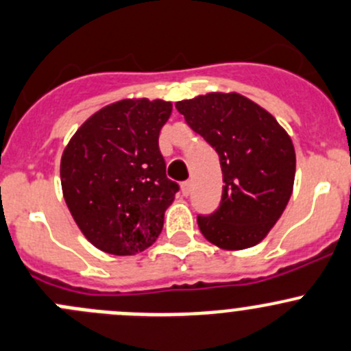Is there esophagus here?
<instances>
[{"label": "esophagus", "instance_id": "1", "mask_svg": "<svg viewBox=\"0 0 351 351\" xmlns=\"http://www.w3.org/2000/svg\"><path fill=\"white\" fill-rule=\"evenodd\" d=\"M180 191H182L184 196H189V194H191V182H189V180H186V182L180 184Z\"/></svg>", "mask_w": 351, "mask_h": 351}]
</instances>
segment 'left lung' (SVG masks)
Listing matches in <instances>:
<instances>
[{
    "label": "left lung",
    "instance_id": "left-lung-1",
    "mask_svg": "<svg viewBox=\"0 0 351 351\" xmlns=\"http://www.w3.org/2000/svg\"><path fill=\"white\" fill-rule=\"evenodd\" d=\"M176 107L220 157L221 201L213 215L197 217L201 234L225 251L259 244L292 196L290 134L268 110L237 92H210L176 102Z\"/></svg>",
    "mask_w": 351,
    "mask_h": 351
}]
</instances>
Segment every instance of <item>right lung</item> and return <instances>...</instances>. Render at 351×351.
Instances as JSON below:
<instances>
[{
    "label": "right lung",
    "mask_w": 351,
    "mask_h": 351,
    "mask_svg": "<svg viewBox=\"0 0 351 351\" xmlns=\"http://www.w3.org/2000/svg\"><path fill=\"white\" fill-rule=\"evenodd\" d=\"M171 114L167 100H117L92 114L62 150L66 206L100 251L133 256L160 235L179 189L165 176L158 150V134Z\"/></svg>",
    "instance_id": "1"
}]
</instances>
